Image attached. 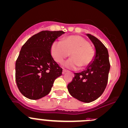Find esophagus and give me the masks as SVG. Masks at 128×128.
Segmentation results:
<instances>
[{"label": "esophagus", "mask_w": 128, "mask_h": 128, "mask_svg": "<svg viewBox=\"0 0 128 128\" xmlns=\"http://www.w3.org/2000/svg\"><path fill=\"white\" fill-rule=\"evenodd\" d=\"M68 72V70H67V69H63V70H62V72H63V74H64V73H66V72Z\"/></svg>", "instance_id": "1"}]
</instances>
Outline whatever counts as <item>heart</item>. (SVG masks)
I'll use <instances>...</instances> for the list:
<instances>
[{
  "instance_id": "obj_1",
  "label": "heart",
  "mask_w": 128,
  "mask_h": 128,
  "mask_svg": "<svg viewBox=\"0 0 128 128\" xmlns=\"http://www.w3.org/2000/svg\"><path fill=\"white\" fill-rule=\"evenodd\" d=\"M52 55L57 62L62 63L70 54L71 58L64 64L70 69L84 68L94 60L95 51L88 40L78 35L64 38L62 41L54 42L52 46Z\"/></svg>"
}]
</instances>
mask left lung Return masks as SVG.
Wrapping results in <instances>:
<instances>
[{
	"label": "left lung",
	"instance_id": "left-lung-1",
	"mask_svg": "<svg viewBox=\"0 0 128 128\" xmlns=\"http://www.w3.org/2000/svg\"><path fill=\"white\" fill-rule=\"evenodd\" d=\"M87 36L95 46V56L86 69L75 73L72 81L67 86L68 92L76 99L90 103L99 98L106 89L110 62L108 49L98 38L90 34Z\"/></svg>",
	"mask_w": 128,
	"mask_h": 128
}]
</instances>
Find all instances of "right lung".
Wrapping results in <instances>:
<instances>
[{
    "label": "right lung",
    "instance_id": "1",
    "mask_svg": "<svg viewBox=\"0 0 128 128\" xmlns=\"http://www.w3.org/2000/svg\"><path fill=\"white\" fill-rule=\"evenodd\" d=\"M62 31H42L29 38L16 62V81L21 94L31 100L48 95L62 68L51 54L53 43Z\"/></svg>",
    "mask_w": 128,
    "mask_h": 128
}]
</instances>
